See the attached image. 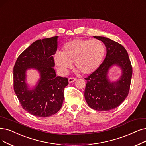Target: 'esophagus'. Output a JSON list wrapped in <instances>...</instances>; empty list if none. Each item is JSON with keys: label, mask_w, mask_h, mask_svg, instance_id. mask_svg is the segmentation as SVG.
Here are the masks:
<instances>
[{"label": "esophagus", "mask_w": 146, "mask_h": 146, "mask_svg": "<svg viewBox=\"0 0 146 146\" xmlns=\"http://www.w3.org/2000/svg\"><path fill=\"white\" fill-rule=\"evenodd\" d=\"M76 78H68V82L69 83H72L73 82H74L75 81H76Z\"/></svg>", "instance_id": "34e87169"}]
</instances>
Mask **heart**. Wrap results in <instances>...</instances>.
Listing matches in <instances>:
<instances>
[{"label":"heart","instance_id":"1","mask_svg":"<svg viewBox=\"0 0 146 146\" xmlns=\"http://www.w3.org/2000/svg\"><path fill=\"white\" fill-rule=\"evenodd\" d=\"M104 54L105 46L100 40L75 39L65 44L62 53H56L54 60L56 65L63 71L71 68L75 63L78 71L89 75L100 66Z\"/></svg>","mask_w":146,"mask_h":146}]
</instances>
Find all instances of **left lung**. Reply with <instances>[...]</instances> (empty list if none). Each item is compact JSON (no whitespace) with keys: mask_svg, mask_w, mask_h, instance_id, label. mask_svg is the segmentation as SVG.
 I'll return each mask as SVG.
<instances>
[{"mask_svg":"<svg viewBox=\"0 0 146 146\" xmlns=\"http://www.w3.org/2000/svg\"><path fill=\"white\" fill-rule=\"evenodd\" d=\"M101 40L106 47L107 54L96 71L86 78L84 92L88 106L97 111H110L119 107L129 93L132 68L127 52L121 44L109 38L93 36ZM118 66L121 75L115 81L109 79L108 72L113 66Z\"/></svg>","mask_w":146,"mask_h":146,"instance_id":"left-lung-1","label":"left lung"}]
</instances>
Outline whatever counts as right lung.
Wrapping results in <instances>:
<instances>
[{
    "mask_svg": "<svg viewBox=\"0 0 146 146\" xmlns=\"http://www.w3.org/2000/svg\"><path fill=\"white\" fill-rule=\"evenodd\" d=\"M58 36L39 39L17 58L14 66V89L23 108L39 117L59 111L64 99L63 90L68 84L66 77L56 74L53 55L57 49ZM35 69L40 78L32 88L26 82V72Z\"/></svg>",
    "mask_w": 146,
    "mask_h": 146,
    "instance_id": "add662e5",
    "label": "right lung"
}]
</instances>
